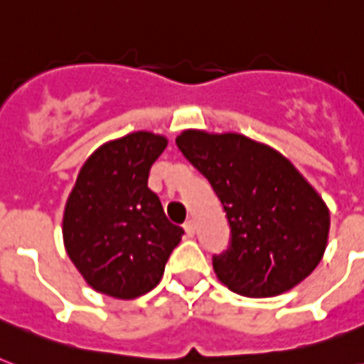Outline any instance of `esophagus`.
<instances>
[{
	"instance_id": "1",
	"label": "esophagus",
	"mask_w": 364,
	"mask_h": 364,
	"mask_svg": "<svg viewBox=\"0 0 364 364\" xmlns=\"http://www.w3.org/2000/svg\"><path fill=\"white\" fill-rule=\"evenodd\" d=\"M183 228H185L187 236H194V232H196V225H194L193 219H188V221L183 225Z\"/></svg>"
}]
</instances>
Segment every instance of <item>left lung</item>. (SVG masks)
<instances>
[{
	"instance_id": "8db88e82",
	"label": "left lung",
	"mask_w": 364,
	"mask_h": 364,
	"mask_svg": "<svg viewBox=\"0 0 364 364\" xmlns=\"http://www.w3.org/2000/svg\"><path fill=\"white\" fill-rule=\"evenodd\" d=\"M176 143L227 211L232 242L227 255L213 257L223 285L268 299L316 270L327 249L331 213L291 160L236 132L183 130Z\"/></svg>"
}]
</instances>
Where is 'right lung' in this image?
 Listing matches in <instances>:
<instances>
[{
  "mask_svg": "<svg viewBox=\"0 0 364 364\" xmlns=\"http://www.w3.org/2000/svg\"><path fill=\"white\" fill-rule=\"evenodd\" d=\"M168 145L139 130L100 145L65 200L62 236L82 279L102 294L132 300L159 285L183 228L168 221L147 187L149 170Z\"/></svg>",
  "mask_w": 364,
  "mask_h": 364,
  "instance_id": "add662e5",
  "label": "right lung"
}]
</instances>
